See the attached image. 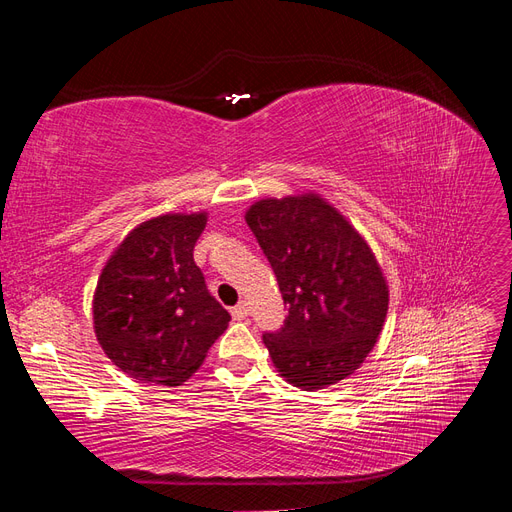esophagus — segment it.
<instances>
[{
    "label": "esophagus",
    "mask_w": 512,
    "mask_h": 512,
    "mask_svg": "<svg viewBox=\"0 0 512 512\" xmlns=\"http://www.w3.org/2000/svg\"><path fill=\"white\" fill-rule=\"evenodd\" d=\"M247 312H250V309H247V303H239L230 309V314L235 320H243L247 316Z\"/></svg>",
    "instance_id": "esophagus-1"
}]
</instances>
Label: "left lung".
I'll return each mask as SVG.
<instances>
[{"mask_svg": "<svg viewBox=\"0 0 512 512\" xmlns=\"http://www.w3.org/2000/svg\"><path fill=\"white\" fill-rule=\"evenodd\" d=\"M245 222L288 309L280 329L262 333L277 371L305 391L348 378L374 348L389 309L369 245L316 194L260 200Z\"/></svg>", "mask_w": 512, "mask_h": 512, "instance_id": "left-lung-1", "label": "left lung"}]
</instances>
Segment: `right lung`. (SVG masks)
Instances as JSON below:
<instances>
[{
  "instance_id": "add662e5",
  "label": "right lung",
  "mask_w": 512,
  "mask_h": 512,
  "mask_svg": "<svg viewBox=\"0 0 512 512\" xmlns=\"http://www.w3.org/2000/svg\"><path fill=\"white\" fill-rule=\"evenodd\" d=\"M205 213L160 215L106 262L94 297L96 337L130 378L179 386L203 365L230 314L194 262Z\"/></svg>"
}]
</instances>
